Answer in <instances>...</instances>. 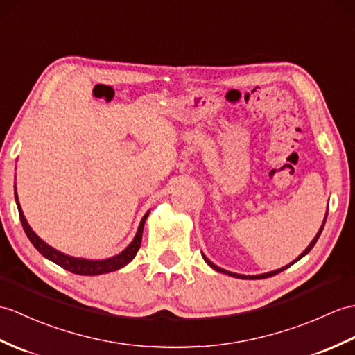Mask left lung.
Listing matches in <instances>:
<instances>
[{"mask_svg": "<svg viewBox=\"0 0 355 355\" xmlns=\"http://www.w3.org/2000/svg\"><path fill=\"white\" fill-rule=\"evenodd\" d=\"M325 219H327V216H325ZM324 225H325V220H324V224H322V227H320V230H319V232H318V234H316V237L315 239H313V241H311V243L307 246V250L306 251H304L301 255H300V257L298 259H296L295 261H298L300 259H302L304 257V255H306L307 252H310V250L313 248V246H315V243L318 242V239H319V236H320V233H322V230H324ZM204 260L205 261H207V265H210L213 269H215V270H218V272H222V274H227V275H230V277H234V278H243V279H260V278H269V277H272V275H277V274H279V272H282V270H284V269H287V268H289L291 265H293V263H291V265H287V266H284V268H282V269H277V270H272V272H268V274H261V275H241V274H234V272H228V270H225V269H222V268H219V266H216V265H213V263L207 259V257H205V255H204Z\"/></svg>", "mask_w": 355, "mask_h": 355, "instance_id": "obj_1", "label": "left lung"}]
</instances>
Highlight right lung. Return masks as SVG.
<instances>
[{"mask_svg":"<svg viewBox=\"0 0 355 355\" xmlns=\"http://www.w3.org/2000/svg\"><path fill=\"white\" fill-rule=\"evenodd\" d=\"M15 198H16V204H18L19 219H21V224L24 227V232H26V234L30 239V242L33 243V246H35V248L40 254H42L44 257L54 261L55 265H59L60 268L72 272V274H77V275H101V274H107V272L118 270V269L123 268L127 265V263H130L131 260L135 259V255L137 254V251L140 248V243H142V233H144V225H145V220L148 218V213L142 218V222H140L135 241L131 242L121 254L114 255V257L107 259V260H83V259L69 257V255H64L59 251H55L54 248H51V246L46 245L42 241V239L37 237V234L30 228L26 218H24V213H22V209H21L19 202H18V196H16V193H15Z\"/></svg>","mask_w":355,"mask_h":355,"instance_id":"right-lung-1","label":"right lung"}]
</instances>
